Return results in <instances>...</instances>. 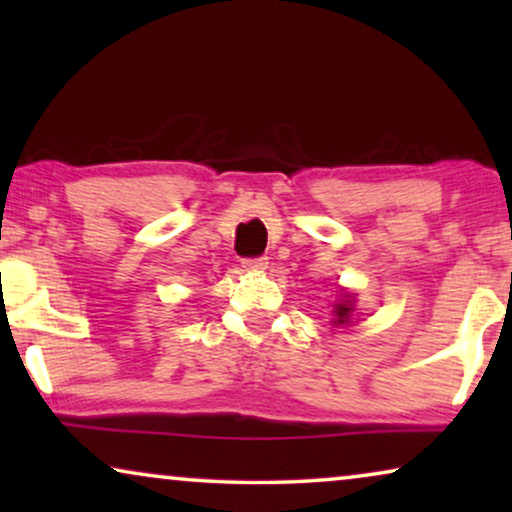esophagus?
Here are the masks:
<instances>
[{
    "mask_svg": "<svg viewBox=\"0 0 512 512\" xmlns=\"http://www.w3.org/2000/svg\"><path fill=\"white\" fill-rule=\"evenodd\" d=\"M242 268H244V270H254V272H258V270H265V268H268V256L244 258V261H242Z\"/></svg>",
    "mask_w": 512,
    "mask_h": 512,
    "instance_id": "34e87169",
    "label": "esophagus"
}]
</instances>
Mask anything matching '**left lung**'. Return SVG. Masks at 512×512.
Masks as SVG:
<instances>
[{
  "instance_id": "obj_1",
  "label": "left lung",
  "mask_w": 512,
  "mask_h": 512,
  "mask_svg": "<svg viewBox=\"0 0 512 512\" xmlns=\"http://www.w3.org/2000/svg\"><path fill=\"white\" fill-rule=\"evenodd\" d=\"M349 312H352V303H349V300L335 305V317H338V319H335V324H347Z\"/></svg>"
}]
</instances>
